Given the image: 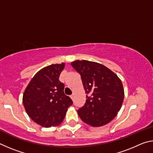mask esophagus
Returning a JSON list of instances; mask_svg holds the SVG:
<instances>
[{
  "mask_svg": "<svg viewBox=\"0 0 153 153\" xmlns=\"http://www.w3.org/2000/svg\"><path fill=\"white\" fill-rule=\"evenodd\" d=\"M74 94H71V95L70 96V98H71V99H72V100H73V99H74Z\"/></svg>",
  "mask_w": 153,
  "mask_h": 153,
  "instance_id": "1",
  "label": "esophagus"
}]
</instances>
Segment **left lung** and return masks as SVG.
<instances>
[{
	"mask_svg": "<svg viewBox=\"0 0 153 153\" xmlns=\"http://www.w3.org/2000/svg\"><path fill=\"white\" fill-rule=\"evenodd\" d=\"M71 65L80 74L87 94L85 105L77 110L79 117L93 127L109 123L117 115L123 101L121 79L107 67L96 62L76 60Z\"/></svg>",
	"mask_w": 153,
	"mask_h": 153,
	"instance_id": "obj_1",
	"label": "left lung"
}]
</instances>
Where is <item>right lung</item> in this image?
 Instances as JSON below:
<instances>
[{
	"mask_svg": "<svg viewBox=\"0 0 153 153\" xmlns=\"http://www.w3.org/2000/svg\"><path fill=\"white\" fill-rule=\"evenodd\" d=\"M65 63L52 64L36 74L23 95L25 111L35 123L45 128L58 126L73 103L64 93L59 76Z\"/></svg>",
	"mask_w": 153,
	"mask_h": 153,
	"instance_id": "1",
	"label": "right lung"
}]
</instances>
